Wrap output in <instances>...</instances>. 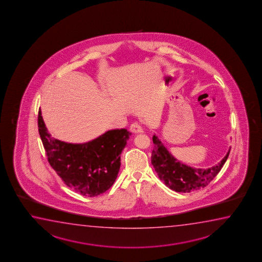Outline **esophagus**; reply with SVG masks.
<instances>
[{
  "label": "esophagus",
  "instance_id": "1",
  "mask_svg": "<svg viewBox=\"0 0 262 262\" xmlns=\"http://www.w3.org/2000/svg\"><path fill=\"white\" fill-rule=\"evenodd\" d=\"M129 129H130V132H133L134 133H143V129L141 128V125L139 124V123H136V122L130 125Z\"/></svg>",
  "mask_w": 262,
  "mask_h": 262
}]
</instances>
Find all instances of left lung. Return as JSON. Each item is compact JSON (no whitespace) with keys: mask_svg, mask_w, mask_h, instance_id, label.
I'll use <instances>...</instances> for the list:
<instances>
[{"mask_svg":"<svg viewBox=\"0 0 262 262\" xmlns=\"http://www.w3.org/2000/svg\"><path fill=\"white\" fill-rule=\"evenodd\" d=\"M152 141L154 148L151 153V164L158 176L169 189L184 193L208 185L221 171L230 151V149L217 165L209 169H195L177 161L156 135H153Z\"/></svg>","mask_w":262,"mask_h":262,"instance_id":"left-lung-1","label":"left lung"}]
</instances>
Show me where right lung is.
<instances>
[{
    "mask_svg": "<svg viewBox=\"0 0 262 262\" xmlns=\"http://www.w3.org/2000/svg\"><path fill=\"white\" fill-rule=\"evenodd\" d=\"M38 127L47 159L65 184L85 197L104 193L121 167V154L132 133L112 129L85 143H68L52 137L39 110Z\"/></svg>",
    "mask_w": 262,
    "mask_h": 262,
    "instance_id": "add662e5",
    "label": "right lung"
}]
</instances>
